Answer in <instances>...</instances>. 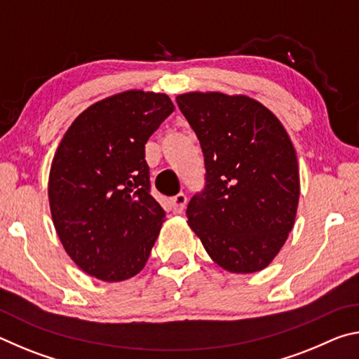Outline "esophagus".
<instances>
[{"label":"esophagus","mask_w":359,"mask_h":359,"mask_svg":"<svg viewBox=\"0 0 359 359\" xmlns=\"http://www.w3.org/2000/svg\"><path fill=\"white\" fill-rule=\"evenodd\" d=\"M171 205H172V210L175 212V214H182L185 209L187 205V196L184 193H179L175 194L174 198H171Z\"/></svg>","instance_id":"obj_1"}]
</instances>
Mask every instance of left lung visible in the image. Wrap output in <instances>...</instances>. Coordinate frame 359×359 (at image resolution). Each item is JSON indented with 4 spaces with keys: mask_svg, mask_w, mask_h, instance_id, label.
<instances>
[{
    "mask_svg": "<svg viewBox=\"0 0 359 359\" xmlns=\"http://www.w3.org/2000/svg\"><path fill=\"white\" fill-rule=\"evenodd\" d=\"M175 100L205 165V187L188 203V224L223 269H264L293 229L299 201V166L287 130L245 95L190 92Z\"/></svg>",
    "mask_w": 359,
    "mask_h": 359,
    "instance_id": "obj_1",
    "label": "left lung"
}]
</instances>
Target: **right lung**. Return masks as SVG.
I'll list each match as a JSON object with an SVG mask.
<instances>
[{
	"label": "right lung",
	"instance_id": "add662e5",
	"mask_svg": "<svg viewBox=\"0 0 359 359\" xmlns=\"http://www.w3.org/2000/svg\"><path fill=\"white\" fill-rule=\"evenodd\" d=\"M172 111L165 93L126 90L85 109L65 133L48 204L66 253L85 274L121 282L147 263L166 214L150 194L145 144Z\"/></svg>",
	"mask_w": 359,
	"mask_h": 359
}]
</instances>
